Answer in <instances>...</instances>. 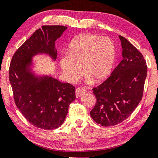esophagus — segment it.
Here are the masks:
<instances>
[{
	"label": "esophagus",
	"instance_id": "1",
	"mask_svg": "<svg viewBox=\"0 0 158 158\" xmlns=\"http://www.w3.org/2000/svg\"><path fill=\"white\" fill-rule=\"evenodd\" d=\"M85 92H86V90L84 89V88H76V90H75V95H76L77 98H79V97L83 96V94H85Z\"/></svg>",
	"mask_w": 158,
	"mask_h": 158
}]
</instances>
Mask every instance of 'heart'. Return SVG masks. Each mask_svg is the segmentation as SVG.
<instances>
[{"label":"heart","instance_id":"b5f03b06","mask_svg":"<svg viewBox=\"0 0 158 158\" xmlns=\"http://www.w3.org/2000/svg\"><path fill=\"white\" fill-rule=\"evenodd\" d=\"M68 56L60 60L62 69L69 81L78 77L80 66L88 80L101 83L113 70L116 48L113 41L95 34H83L73 39L68 45Z\"/></svg>","mask_w":158,"mask_h":158}]
</instances>
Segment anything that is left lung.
Segmentation results:
<instances>
[{"label":"left lung","mask_w":158,"mask_h":158,"mask_svg":"<svg viewBox=\"0 0 158 158\" xmlns=\"http://www.w3.org/2000/svg\"><path fill=\"white\" fill-rule=\"evenodd\" d=\"M123 59L106 81L93 88L96 103L90 116L103 127L120 124L142 100L148 67L141 52L127 39L118 36Z\"/></svg>","instance_id":"left-lung-1"}]
</instances>
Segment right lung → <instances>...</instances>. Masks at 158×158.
<instances>
[{
    "instance_id": "right-lung-1",
    "label": "right lung",
    "mask_w": 158,
    "mask_h": 158,
    "mask_svg": "<svg viewBox=\"0 0 158 158\" xmlns=\"http://www.w3.org/2000/svg\"><path fill=\"white\" fill-rule=\"evenodd\" d=\"M66 29L64 26H42L17 49L10 62L9 81L15 103L28 122L42 129L61 126L75 99V88L52 76L34 74L32 58L44 54L55 61V41Z\"/></svg>"
}]
</instances>
